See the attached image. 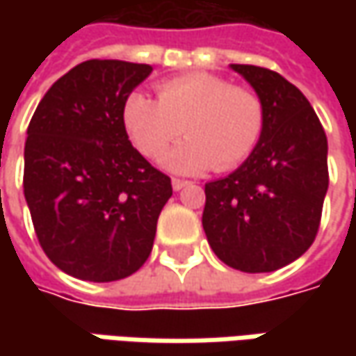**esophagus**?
<instances>
[{
    "instance_id": "esophagus-1",
    "label": "esophagus",
    "mask_w": 356,
    "mask_h": 356,
    "mask_svg": "<svg viewBox=\"0 0 356 356\" xmlns=\"http://www.w3.org/2000/svg\"><path fill=\"white\" fill-rule=\"evenodd\" d=\"M186 186H190V182L188 180H180V178H174L172 180V188L178 192V190H182V188H186Z\"/></svg>"
}]
</instances>
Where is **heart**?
Here are the masks:
<instances>
[{"mask_svg":"<svg viewBox=\"0 0 356 356\" xmlns=\"http://www.w3.org/2000/svg\"><path fill=\"white\" fill-rule=\"evenodd\" d=\"M158 101L140 90L130 92L122 122L144 156L158 158L180 134L184 143L162 156L178 174L236 168L259 143L266 108L259 95L234 87L224 76L190 73L158 85Z\"/></svg>","mask_w":356,"mask_h":356,"instance_id":"1","label":"heart"}]
</instances>
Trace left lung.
<instances>
[{
	"label": "left lung",
	"mask_w": 356,
	"mask_h": 356,
	"mask_svg": "<svg viewBox=\"0 0 356 356\" xmlns=\"http://www.w3.org/2000/svg\"><path fill=\"white\" fill-rule=\"evenodd\" d=\"M229 69L259 95L266 124L238 170L206 184L202 226L226 266L266 273L301 257L317 236L329 188L327 136L305 95L280 73Z\"/></svg>",
	"instance_id": "left-lung-1"
}]
</instances>
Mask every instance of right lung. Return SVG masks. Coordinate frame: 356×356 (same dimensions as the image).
Segmentation results:
<instances>
[{
	"label": "right lung",
	"mask_w": 356,
	"mask_h": 356,
	"mask_svg": "<svg viewBox=\"0 0 356 356\" xmlns=\"http://www.w3.org/2000/svg\"><path fill=\"white\" fill-rule=\"evenodd\" d=\"M150 65L90 59L51 85L25 140L23 192L47 257L76 280L106 283L152 252L170 178L130 144L122 106Z\"/></svg>",
	"instance_id": "1"
}]
</instances>
